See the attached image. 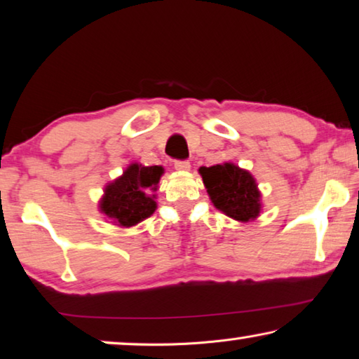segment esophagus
<instances>
[{"instance_id": "esophagus-1", "label": "esophagus", "mask_w": 359, "mask_h": 359, "mask_svg": "<svg viewBox=\"0 0 359 359\" xmlns=\"http://www.w3.org/2000/svg\"><path fill=\"white\" fill-rule=\"evenodd\" d=\"M174 168L175 169H177V171H180V172H187V171H190V163H188V161H175L174 163Z\"/></svg>"}]
</instances>
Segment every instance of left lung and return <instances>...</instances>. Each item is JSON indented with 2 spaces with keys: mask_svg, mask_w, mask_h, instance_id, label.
<instances>
[{
  "mask_svg": "<svg viewBox=\"0 0 359 359\" xmlns=\"http://www.w3.org/2000/svg\"><path fill=\"white\" fill-rule=\"evenodd\" d=\"M210 201L238 222L255 220L261 212V193L253 175L233 163L199 168Z\"/></svg>",
  "mask_w": 359,
  "mask_h": 359,
  "instance_id": "8db88e82",
  "label": "left lung"
}]
</instances>
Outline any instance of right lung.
Listing matches in <instances>:
<instances>
[{
	"mask_svg": "<svg viewBox=\"0 0 359 359\" xmlns=\"http://www.w3.org/2000/svg\"><path fill=\"white\" fill-rule=\"evenodd\" d=\"M165 172L161 166L133 163L125 172L106 185L100 210L121 228H130L149 218L156 209V185Z\"/></svg>",
	"mask_w": 359,
	"mask_h": 359,
	"instance_id": "obj_1",
	"label": "right lung"
}]
</instances>
